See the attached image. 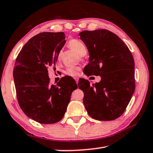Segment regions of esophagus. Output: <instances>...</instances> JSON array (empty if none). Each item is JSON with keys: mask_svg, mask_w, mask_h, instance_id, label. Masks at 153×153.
Listing matches in <instances>:
<instances>
[{"mask_svg": "<svg viewBox=\"0 0 153 153\" xmlns=\"http://www.w3.org/2000/svg\"><path fill=\"white\" fill-rule=\"evenodd\" d=\"M75 80H76V82L77 83V84H78V82H79V78L78 77H75Z\"/></svg>", "mask_w": 153, "mask_h": 153, "instance_id": "34e87169", "label": "esophagus"}]
</instances>
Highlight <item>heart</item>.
<instances>
[{"instance_id":"b5f03b06","label":"heart","mask_w":153,"mask_h":153,"mask_svg":"<svg viewBox=\"0 0 153 153\" xmlns=\"http://www.w3.org/2000/svg\"><path fill=\"white\" fill-rule=\"evenodd\" d=\"M69 46L74 49L77 53H78L80 55H85L87 53V48L85 44L78 39H73L69 42ZM61 54L59 55V57H60ZM80 70L78 67H69L66 69L65 74L69 76H76L78 75Z\"/></svg>"}]
</instances>
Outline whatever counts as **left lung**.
I'll use <instances>...</instances> for the list:
<instances>
[{
    "mask_svg": "<svg viewBox=\"0 0 153 153\" xmlns=\"http://www.w3.org/2000/svg\"><path fill=\"white\" fill-rule=\"evenodd\" d=\"M79 36L90 55L84 73L101 77L92 85L87 79L79 80L85 108L94 120L117 119L125 111L135 90L133 56L126 44L111 31L86 30Z\"/></svg>",
    "mask_w": 153,
    "mask_h": 153,
    "instance_id": "obj_1",
    "label": "left lung"
}]
</instances>
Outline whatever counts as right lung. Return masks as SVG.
Listing matches in <instances>:
<instances>
[{
	"instance_id": "add662e5",
	"label": "right lung",
	"mask_w": 153,
	"mask_h": 153,
	"mask_svg": "<svg viewBox=\"0 0 153 153\" xmlns=\"http://www.w3.org/2000/svg\"><path fill=\"white\" fill-rule=\"evenodd\" d=\"M66 42L63 32H42L33 36L19 52L13 69L18 103L28 117L43 124L63 119L74 90L75 80L62 77L50 84L49 67L55 65L59 54Z\"/></svg>"
}]
</instances>
